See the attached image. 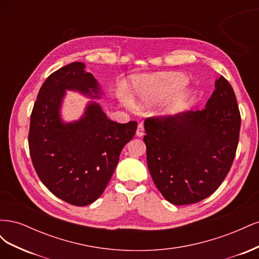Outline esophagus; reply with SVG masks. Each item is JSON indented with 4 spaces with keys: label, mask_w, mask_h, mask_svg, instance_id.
Wrapping results in <instances>:
<instances>
[{
    "label": "esophagus",
    "mask_w": 259,
    "mask_h": 259,
    "mask_svg": "<svg viewBox=\"0 0 259 259\" xmlns=\"http://www.w3.org/2000/svg\"><path fill=\"white\" fill-rule=\"evenodd\" d=\"M136 135L138 137H143L145 135V131H144V126L143 124H138L137 126V131H136Z\"/></svg>",
    "instance_id": "1"
}]
</instances>
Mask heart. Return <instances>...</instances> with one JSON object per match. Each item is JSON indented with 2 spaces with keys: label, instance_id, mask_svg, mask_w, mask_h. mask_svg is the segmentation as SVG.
Here are the masks:
<instances>
[{
  "label": "heart",
  "instance_id": "b5f03b06",
  "mask_svg": "<svg viewBox=\"0 0 259 259\" xmlns=\"http://www.w3.org/2000/svg\"><path fill=\"white\" fill-rule=\"evenodd\" d=\"M187 82V77L179 73L136 76L131 84L132 100L124 95H121V100L128 108H134V105L147 107L177 93L164 110V114L171 115L182 110L191 96V92L185 88Z\"/></svg>",
  "mask_w": 259,
  "mask_h": 259
}]
</instances>
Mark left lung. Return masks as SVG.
<instances>
[{
    "mask_svg": "<svg viewBox=\"0 0 259 259\" xmlns=\"http://www.w3.org/2000/svg\"><path fill=\"white\" fill-rule=\"evenodd\" d=\"M240 127L236 95L223 75L202 110L147 119V163L163 197L186 205L214 193L232 165Z\"/></svg>",
    "mask_w": 259,
    "mask_h": 259,
    "instance_id": "1",
    "label": "left lung"
}]
</instances>
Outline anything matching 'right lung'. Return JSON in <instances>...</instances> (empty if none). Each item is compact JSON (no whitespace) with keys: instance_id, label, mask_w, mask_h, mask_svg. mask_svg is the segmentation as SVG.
Instances as JSON below:
<instances>
[{"instance_id":"right-lung-1","label":"right lung","mask_w":259,"mask_h":259,"mask_svg":"<svg viewBox=\"0 0 259 259\" xmlns=\"http://www.w3.org/2000/svg\"><path fill=\"white\" fill-rule=\"evenodd\" d=\"M85 64L75 61L52 73L37 94L30 117L29 150L36 174L57 198L76 206L96 201L119 163L123 147L134 137L137 122L109 120L90 101L79 120L64 122L66 91L93 99L103 95Z\"/></svg>"}]
</instances>
